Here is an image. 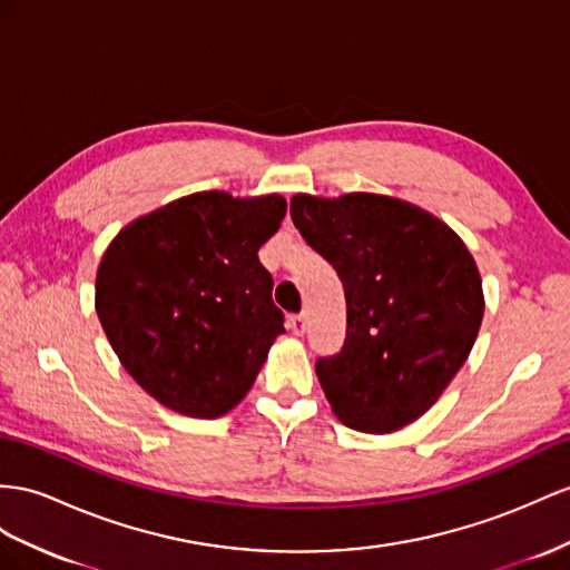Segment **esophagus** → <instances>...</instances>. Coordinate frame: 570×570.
Returning <instances> with one entry per match:
<instances>
[{"mask_svg":"<svg viewBox=\"0 0 570 570\" xmlns=\"http://www.w3.org/2000/svg\"><path fill=\"white\" fill-rule=\"evenodd\" d=\"M288 327H291V332L298 334V337H301V334H305V327H308V317H305V313H298V315L291 317Z\"/></svg>","mask_w":570,"mask_h":570,"instance_id":"1","label":"esophagus"}]
</instances>
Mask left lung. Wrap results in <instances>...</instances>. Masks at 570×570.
Returning a JSON list of instances; mask_svg holds the SVG:
<instances>
[{"label": "left lung", "mask_w": 570, "mask_h": 570, "mask_svg": "<svg viewBox=\"0 0 570 570\" xmlns=\"http://www.w3.org/2000/svg\"><path fill=\"white\" fill-rule=\"evenodd\" d=\"M291 218L344 284V346L315 363L334 416L363 433L404 429L472 352L484 317L474 257L441 218L387 195H294Z\"/></svg>", "instance_id": "obj_1"}]
</instances>
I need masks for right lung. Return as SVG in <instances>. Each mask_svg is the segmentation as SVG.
Listing matches in <instances>:
<instances>
[{
  "instance_id": "add662e5",
  "label": "right lung",
  "mask_w": 570,
  "mask_h": 570,
  "mask_svg": "<svg viewBox=\"0 0 570 570\" xmlns=\"http://www.w3.org/2000/svg\"><path fill=\"white\" fill-rule=\"evenodd\" d=\"M282 195L195 193L127 224L100 257L96 313L125 371L168 410L218 419L284 332L257 257L282 226Z\"/></svg>"
}]
</instances>
